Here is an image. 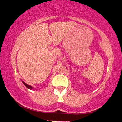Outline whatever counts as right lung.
I'll return each instance as SVG.
<instances>
[{
    "instance_id": "add662e5",
    "label": "right lung",
    "mask_w": 122,
    "mask_h": 122,
    "mask_svg": "<svg viewBox=\"0 0 122 122\" xmlns=\"http://www.w3.org/2000/svg\"><path fill=\"white\" fill-rule=\"evenodd\" d=\"M23 83L24 84V85H25V86H26V87H27V88H29V89H33V87H32L31 86H30V85L27 84H26V83H25V82H24L23 81Z\"/></svg>"
}]
</instances>
